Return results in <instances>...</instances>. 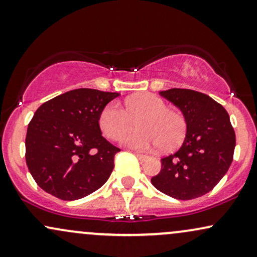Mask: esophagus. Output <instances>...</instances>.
<instances>
[{
	"label": "esophagus",
	"instance_id": "34e87169",
	"mask_svg": "<svg viewBox=\"0 0 257 257\" xmlns=\"http://www.w3.org/2000/svg\"><path fill=\"white\" fill-rule=\"evenodd\" d=\"M135 155L138 157V160L141 161V162H145V161L149 160V156H147V155H142L139 153H135Z\"/></svg>",
	"mask_w": 257,
	"mask_h": 257
}]
</instances>
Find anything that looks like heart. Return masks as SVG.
<instances>
[{
    "label": "heart",
    "instance_id": "1",
    "mask_svg": "<svg viewBox=\"0 0 257 257\" xmlns=\"http://www.w3.org/2000/svg\"><path fill=\"white\" fill-rule=\"evenodd\" d=\"M125 108L115 101L103 107L99 126L109 139H118L138 118V130L122 136L121 143L135 150H153L162 147L169 151L179 147L186 137L187 121L180 110L167 107L157 95L143 93L125 101Z\"/></svg>",
    "mask_w": 257,
    "mask_h": 257
}]
</instances>
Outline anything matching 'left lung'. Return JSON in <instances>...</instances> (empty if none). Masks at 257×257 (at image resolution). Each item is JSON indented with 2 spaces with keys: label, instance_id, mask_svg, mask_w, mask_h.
Masks as SVG:
<instances>
[{
  "label": "left lung",
  "instance_id": "1",
  "mask_svg": "<svg viewBox=\"0 0 257 257\" xmlns=\"http://www.w3.org/2000/svg\"><path fill=\"white\" fill-rule=\"evenodd\" d=\"M181 109L187 132L181 148L161 160V172L151 179L160 192L179 200L205 195L231 166L236 136L227 112L208 95L191 89L160 91Z\"/></svg>",
  "mask_w": 257,
  "mask_h": 257
}]
</instances>
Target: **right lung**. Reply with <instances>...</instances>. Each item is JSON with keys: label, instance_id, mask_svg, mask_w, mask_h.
Returning <instances> with one entry per match:
<instances>
[{"label": "right lung", "instance_id": "right-lung-1", "mask_svg": "<svg viewBox=\"0 0 257 257\" xmlns=\"http://www.w3.org/2000/svg\"><path fill=\"white\" fill-rule=\"evenodd\" d=\"M119 95L81 88L58 95L36 110L25 145L28 170L41 189L71 201L106 183L120 149L102 137L99 115Z\"/></svg>", "mask_w": 257, "mask_h": 257}]
</instances>
